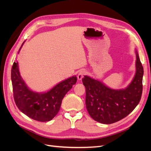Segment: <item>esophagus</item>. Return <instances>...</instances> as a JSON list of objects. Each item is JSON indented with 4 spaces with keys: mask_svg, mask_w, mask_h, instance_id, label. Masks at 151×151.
I'll return each instance as SVG.
<instances>
[{
    "mask_svg": "<svg viewBox=\"0 0 151 151\" xmlns=\"http://www.w3.org/2000/svg\"><path fill=\"white\" fill-rule=\"evenodd\" d=\"M86 70H81L79 72L78 75H77V79H78V80H81L83 78V77L86 74Z\"/></svg>",
    "mask_w": 151,
    "mask_h": 151,
    "instance_id": "obj_1",
    "label": "esophagus"
}]
</instances>
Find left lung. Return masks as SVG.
Returning <instances> with one entry per match:
<instances>
[{
    "mask_svg": "<svg viewBox=\"0 0 151 151\" xmlns=\"http://www.w3.org/2000/svg\"><path fill=\"white\" fill-rule=\"evenodd\" d=\"M136 58L135 77L125 89H111L88 76L82 80L86 88L87 110L95 121L104 124L115 123L129 115L139 103L144 68L137 52Z\"/></svg>",
    "mask_w": 151,
    "mask_h": 151,
    "instance_id": "1",
    "label": "left lung"
}]
</instances>
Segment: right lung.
Masks as SVG:
<instances>
[{
  "label": "right lung",
  "mask_w": 151,
  "mask_h": 151,
  "mask_svg": "<svg viewBox=\"0 0 151 151\" xmlns=\"http://www.w3.org/2000/svg\"><path fill=\"white\" fill-rule=\"evenodd\" d=\"M13 96L16 106L28 117L38 122L52 120L60 110L63 97L77 82L76 76L58 84L47 93L39 94L29 90L21 79L18 63L11 69Z\"/></svg>",
  "instance_id": "right-lung-1"
}]
</instances>
